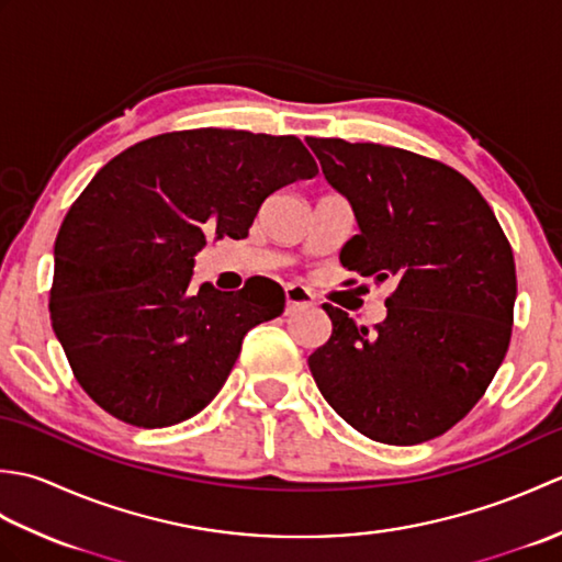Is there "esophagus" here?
Returning a JSON list of instances; mask_svg holds the SVG:
<instances>
[{
	"label": "esophagus",
	"mask_w": 562,
	"mask_h": 562,
	"mask_svg": "<svg viewBox=\"0 0 562 562\" xmlns=\"http://www.w3.org/2000/svg\"><path fill=\"white\" fill-rule=\"evenodd\" d=\"M284 300H288V312H296V308L314 304L312 292L306 288H300V284H290V288L284 290Z\"/></svg>",
	"instance_id": "obj_1"
}]
</instances>
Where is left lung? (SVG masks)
I'll list each match as a JSON object with an SVG mask.
<instances>
[{
	"label": "left lung",
	"instance_id": "1",
	"mask_svg": "<svg viewBox=\"0 0 562 562\" xmlns=\"http://www.w3.org/2000/svg\"><path fill=\"white\" fill-rule=\"evenodd\" d=\"M306 145L360 226L340 248L342 268L396 284L372 330L324 304L333 333L308 357L316 386L381 445L445 435L481 401L509 348L517 270L503 226L469 178L437 159L338 137Z\"/></svg>",
	"mask_w": 562,
	"mask_h": 562
}]
</instances>
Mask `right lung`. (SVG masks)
Here are the masks:
<instances>
[{"instance_id": "1", "label": "right lung", "mask_w": 562, "mask_h": 562, "mask_svg": "<svg viewBox=\"0 0 562 562\" xmlns=\"http://www.w3.org/2000/svg\"><path fill=\"white\" fill-rule=\"evenodd\" d=\"M318 166L294 135L178 130L111 159L55 241L50 321L87 396L135 427H169L217 396L246 333L284 312L272 280L190 290L205 238H244L274 190Z\"/></svg>"}]
</instances>
